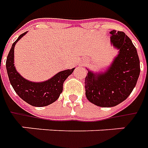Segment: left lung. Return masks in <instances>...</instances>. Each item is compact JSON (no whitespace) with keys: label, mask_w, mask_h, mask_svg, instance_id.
Wrapping results in <instances>:
<instances>
[{"label":"left lung","mask_w":148,"mask_h":148,"mask_svg":"<svg viewBox=\"0 0 148 148\" xmlns=\"http://www.w3.org/2000/svg\"><path fill=\"white\" fill-rule=\"evenodd\" d=\"M110 40L119 54L103 72L88 70L85 95L93 104L103 108L118 105L124 101L136 87L140 72L139 59L131 39L123 32L111 31Z\"/></svg>","instance_id":"8db88e82"}]
</instances>
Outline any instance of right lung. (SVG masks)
<instances>
[{
	"mask_svg": "<svg viewBox=\"0 0 148 148\" xmlns=\"http://www.w3.org/2000/svg\"><path fill=\"white\" fill-rule=\"evenodd\" d=\"M27 32L19 36L12 44L6 60V69L9 81L16 93L24 101L34 107H45L55 102L63 92V84L75 68L58 72L51 79L44 82H32L19 74L14 66V48L16 42Z\"/></svg>",
	"mask_w": 148,
	"mask_h": 148,
	"instance_id": "1",
	"label": "right lung"
}]
</instances>
